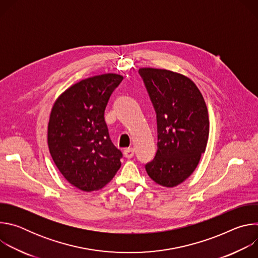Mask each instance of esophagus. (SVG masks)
<instances>
[{
  "mask_svg": "<svg viewBox=\"0 0 258 258\" xmlns=\"http://www.w3.org/2000/svg\"><path fill=\"white\" fill-rule=\"evenodd\" d=\"M123 154H124V156H125L126 158L130 159V158H132V157L135 155V151H134L133 148H126V149L124 150Z\"/></svg>",
  "mask_w": 258,
  "mask_h": 258,
  "instance_id": "obj_1",
  "label": "esophagus"
}]
</instances>
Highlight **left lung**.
<instances>
[{"mask_svg":"<svg viewBox=\"0 0 258 258\" xmlns=\"http://www.w3.org/2000/svg\"><path fill=\"white\" fill-rule=\"evenodd\" d=\"M157 118V152L146 164L158 185L175 187L196 169L209 136L204 98L188 77L167 69H139Z\"/></svg>","mask_w":258,"mask_h":258,"instance_id":"1","label":"left lung"}]
</instances>
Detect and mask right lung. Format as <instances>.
<instances>
[{"instance_id":"1","label":"right lung","mask_w":258,"mask_h":258,"mask_svg":"<svg viewBox=\"0 0 258 258\" xmlns=\"http://www.w3.org/2000/svg\"><path fill=\"white\" fill-rule=\"evenodd\" d=\"M123 77L104 73L69 87L55 101L48 123V146L59 171L76 188L102 189L119 169L122 153L112 144L104 111Z\"/></svg>"}]
</instances>
